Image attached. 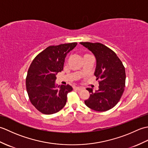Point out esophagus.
Listing matches in <instances>:
<instances>
[{
    "mask_svg": "<svg viewBox=\"0 0 148 148\" xmlns=\"http://www.w3.org/2000/svg\"><path fill=\"white\" fill-rule=\"evenodd\" d=\"M74 90H77V91H80V90H82V88L76 86V87H74Z\"/></svg>",
    "mask_w": 148,
    "mask_h": 148,
    "instance_id": "obj_1",
    "label": "esophagus"
}]
</instances>
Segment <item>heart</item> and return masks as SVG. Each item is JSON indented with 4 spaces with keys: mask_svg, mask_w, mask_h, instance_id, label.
Wrapping results in <instances>:
<instances>
[{
    "mask_svg": "<svg viewBox=\"0 0 148 148\" xmlns=\"http://www.w3.org/2000/svg\"><path fill=\"white\" fill-rule=\"evenodd\" d=\"M90 56V55H88V54L84 55V56H83V58H84V57H85V56Z\"/></svg>",
    "mask_w": 148,
    "mask_h": 148,
    "instance_id": "1",
    "label": "heart"
}]
</instances>
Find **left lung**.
<instances>
[{
    "label": "left lung",
    "instance_id": "left-lung-1",
    "mask_svg": "<svg viewBox=\"0 0 148 148\" xmlns=\"http://www.w3.org/2000/svg\"><path fill=\"white\" fill-rule=\"evenodd\" d=\"M95 55L97 66L95 76L99 90L93 92L88 88L90 97L84 101L87 107L96 111H106L117 104L123 93L126 74L123 64L116 53L99 42H81Z\"/></svg>",
    "mask_w": 148,
    "mask_h": 148
}]
</instances>
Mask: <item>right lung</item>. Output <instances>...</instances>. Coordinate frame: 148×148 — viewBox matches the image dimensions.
<instances>
[{"label":"right lung","instance_id":"1","mask_svg":"<svg viewBox=\"0 0 148 148\" xmlns=\"http://www.w3.org/2000/svg\"><path fill=\"white\" fill-rule=\"evenodd\" d=\"M77 44L49 46L31 63L27 75L26 88L30 102L42 114H54L66 104L67 94L72 87L67 84L56 89V75L63 71L66 55Z\"/></svg>","mask_w":148,"mask_h":148}]
</instances>
